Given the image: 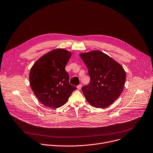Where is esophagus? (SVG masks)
Wrapping results in <instances>:
<instances>
[{
	"mask_svg": "<svg viewBox=\"0 0 153 153\" xmlns=\"http://www.w3.org/2000/svg\"><path fill=\"white\" fill-rule=\"evenodd\" d=\"M77 88L78 90H80L81 88H82V84H79V85L77 87Z\"/></svg>",
	"mask_w": 153,
	"mask_h": 153,
	"instance_id": "1",
	"label": "esophagus"
}]
</instances>
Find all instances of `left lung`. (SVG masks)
Listing matches in <instances>:
<instances>
[{"instance_id":"1","label":"left lung","mask_w":153,"mask_h":153,"mask_svg":"<svg viewBox=\"0 0 153 153\" xmlns=\"http://www.w3.org/2000/svg\"><path fill=\"white\" fill-rule=\"evenodd\" d=\"M80 56L90 77L89 84L82 88L87 101L96 108L110 105L123 91L126 77L123 68L100 51L80 53Z\"/></svg>"}]
</instances>
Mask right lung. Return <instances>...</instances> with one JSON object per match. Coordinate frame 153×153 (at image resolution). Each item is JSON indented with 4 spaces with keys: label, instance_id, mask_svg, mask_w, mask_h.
Segmentation results:
<instances>
[{
    "label": "right lung",
    "instance_id": "right-lung-1",
    "mask_svg": "<svg viewBox=\"0 0 153 153\" xmlns=\"http://www.w3.org/2000/svg\"><path fill=\"white\" fill-rule=\"evenodd\" d=\"M71 53L63 49L49 52L32 67L29 80L32 90L43 105L56 108L63 105L77 89L69 82L65 66Z\"/></svg>",
    "mask_w": 153,
    "mask_h": 153
}]
</instances>
